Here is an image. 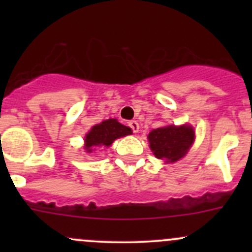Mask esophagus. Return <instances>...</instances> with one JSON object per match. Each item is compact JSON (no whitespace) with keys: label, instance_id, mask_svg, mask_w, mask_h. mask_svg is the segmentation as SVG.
<instances>
[{"label":"esophagus","instance_id":"1","mask_svg":"<svg viewBox=\"0 0 252 252\" xmlns=\"http://www.w3.org/2000/svg\"><path fill=\"white\" fill-rule=\"evenodd\" d=\"M128 126H130L131 130H133V133H138L139 131V123L136 121H130L128 123Z\"/></svg>","mask_w":252,"mask_h":252}]
</instances>
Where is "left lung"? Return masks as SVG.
Wrapping results in <instances>:
<instances>
[{
	"label": "left lung",
	"mask_w": 252,
	"mask_h": 252,
	"mask_svg": "<svg viewBox=\"0 0 252 252\" xmlns=\"http://www.w3.org/2000/svg\"><path fill=\"white\" fill-rule=\"evenodd\" d=\"M150 149L158 159L173 163L185 156L194 144L195 131L191 126H167L154 129L147 135Z\"/></svg>",
	"instance_id": "left-lung-1"
}]
</instances>
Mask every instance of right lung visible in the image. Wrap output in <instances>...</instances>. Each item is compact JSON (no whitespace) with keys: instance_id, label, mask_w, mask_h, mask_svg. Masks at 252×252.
Here are the masks:
<instances>
[{"instance_id":"add662e5","label":"right lung","mask_w":252,"mask_h":252,"mask_svg":"<svg viewBox=\"0 0 252 252\" xmlns=\"http://www.w3.org/2000/svg\"><path fill=\"white\" fill-rule=\"evenodd\" d=\"M131 134L129 126H123L117 119H106L100 124H96L85 135L84 149L86 152L95 151V147H108L116 139Z\"/></svg>"}]
</instances>
